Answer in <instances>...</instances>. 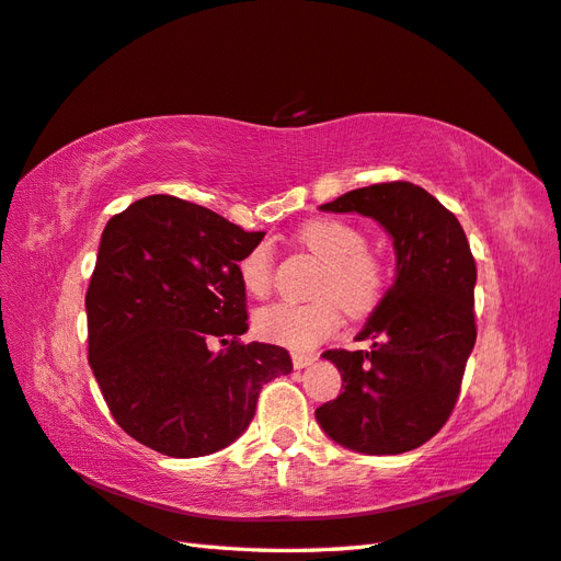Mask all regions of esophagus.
I'll list each match as a JSON object with an SVG mask.
<instances>
[{"label": "esophagus", "mask_w": 561, "mask_h": 561, "mask_svg": "<svg viewBox=\"0 0 561 561\" xmlns=\"http://www.w3.org/2000/svg\"><path fill=\"white\" fill-rule=\"evenodd\" d=\"M314 363V355H305V353H293V367L295 369H302L307 365Z\"/></svg>", "instance_id": "34e87169"}]
</instances>
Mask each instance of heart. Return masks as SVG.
<instances>
[{
	"label": "heart",
	"instance_id": "1",
	"mask_svg": "<svg viewBox=\"0 0 561 561\" xmlns=\"http://www.w3.org/2000/svg\"><path fill=\"white\" fill-rule=\"evenodd\" d=\"M300 242L327 264L314 288V302H273L254 314V333L261 341L309 351L341 327V309L363 317L375 309L383 295V268L367 252L365 232L345 220H312L297 232ZM244 290L266 297L273 283V249L261 242L249 249L238 264Z\"/></svg>",
	"mask_w": 561,
	"mask_h": 561
}]
</instances>
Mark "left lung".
Listing matches in <instances>:
<instances>
[{
    "label": "left lung",
    "mask_w": 561,
    "mask_h": 561,
    "mask_svg": "<svg viewBox=\"0 0 561 561\" xmlns=\"http://www.w3.org/2000/svg\"><path fill=\"white\" fill-rule=\"evenodd\" d=\"M375 218L393 238L396 280L357 341L369 351H327L343 393L317 408L333 442L371 456L413 451L437 434L458 401L476 345L478 268L449 208L413 182H381L323 204Z\"/></svg>",
    "instance_id": "8db88e82"
}]
</instances>
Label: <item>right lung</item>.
<instances>
[{
  "label": "right lung",
  "mask_w": 561,
  "mask_h": 561,
  "mask_svg": "<svg viewBox=\"0 0 561 561\" xmlns=\"http://www.w3.org/2000/svg\"><path fill=\"white\" fill-rule=\"evenodd\" d=\"M264 240L178 196L112 216L85 293L89 365L117 425L148 449H226L254 417L261 386L290 375L280 345L242 343L240 259ZM228 348L214 354L209 341Z\"/></svg>",
  "instance_id": "1"
}]
</instances>
